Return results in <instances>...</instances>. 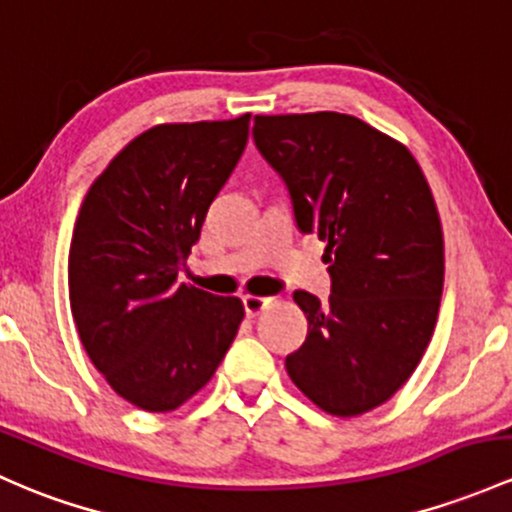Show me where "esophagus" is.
Wrapping results in <instances>:
<instances>
[{
    "label": "esophagus",
    "instance_id": "34e87169",
    "mask_svg": "<svg viewBox=\"0 0 512 512\" xmlns=\"http://www.w3.org/2000/svg\"><path fill=\"white\" fill-rule=\"evenodd\" d=\"M269 303H272V299H265V296H245V299H243L245 313H247V316H252V318L260 316V313L265 311Z\"/></svg>",
    "mask_w": 512,
    "mask_h": 512
}]
</instances>
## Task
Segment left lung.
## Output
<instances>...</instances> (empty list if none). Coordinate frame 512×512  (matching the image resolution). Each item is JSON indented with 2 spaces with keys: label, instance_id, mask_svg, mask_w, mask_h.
<instances>
[{
  "label": "left lung",
  "instance_id": "8db88e82",
  "mask_svg": "<svg viewBox=\"0 0 512 512\" xmlns=\"http://www.w3.org/2000/svg\"><path fill=\"white\" fill-rule=\"evenodd\" d=\"M252 138L333 279L328 303L294 294L308 335L286 372L320 411L355 418L411 379L435 330L445 240L428 179L406 145L338 111L255 116Z\"/></svg>",
  "mask_w": 512,
  "mask_h": 512
}]
</instances>
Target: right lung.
<instances>
[{
	"label": "right lung",
	"instance_id": "right-lung-1",
	"mask_svg": "<svg viewBox=\"0 0 512 512\" xmlns=\"http://www.w3.org/2000/svg\"><path fill=\"white\" fill-rule=\"evenodd\" d=\"M247 133L250 114L148 128L82 201L67 260L72 318L111 389L148 413L204 389L245 316L240 299L177 284V274Z\"/></svg>",
	"mask_w": 512,
	"mask_h": 512
}]
</instances>
